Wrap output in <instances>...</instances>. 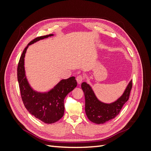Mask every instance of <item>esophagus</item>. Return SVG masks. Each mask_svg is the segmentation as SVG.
Instances as JSON below:
<instances>
[{
  "mask_svg": "<svg viewBox=\"0 0 151 151\" xmlns=\"http://www.w3.org/2000/svg\"><path fill=\"white\" fill-rule=\"evenodd\" d=\"M76 80H77V83L80 84L83 83V81L84 80V78L83 76H82L80 75V76H78L76 77Z\"/></svg>",
  "mask_w": 151,
  "mask_h": 151,
  "instance_id": "obj_1",
  "label": "esophagus"
}]
</instances>
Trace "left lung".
I'll use <instances>...</instances> for the list:
<instances>
[{
	"mask_svg": "<svg viewBox=\"0 0 151 151\" xmlns=\"http://www.w3.org/2000/svg\"><path fill=\"white\" fill-rule=\"evenodd\" d=\"M132 88V81L127 86L124 93L117 101L111 104L99 101L92 89L86 83H83L81 88L85 96V111L88 119L97 124H101L115 118L124 104L129 99Z\"/></svg>",
	"mask_w": 151,
	"mask_h": 151,
	"instance_id": "8db88e82",
	"label": "left lung"
}]
</instances>
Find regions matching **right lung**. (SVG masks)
Listing matches in <instances>:
<instances>
[{
    "instance_id": "right-lung-1",
    "label": "right lung",
    "mask_w": 151,
    "mask_h": 151,
    "mask_svg": "<svg viewBox=\"0 0 151 151\" xmlns=\"http://www.w3.org/2000/svg\"><path fill=\"white\" fill-rule=\"evenodd\" d=\"M50 34L40 36L28 43L20 57L17 65V80L22 102L28 111L38 120L46 123L57 122L64 114V99L77 86L74 77L63 79L47 93L35 92L29 86L25 76L24 61L29 45L40 40L53 36Z\"/></svg>"
}]
</instances>
